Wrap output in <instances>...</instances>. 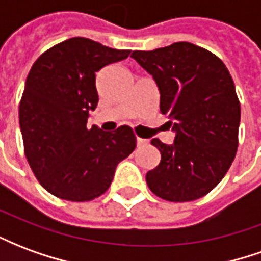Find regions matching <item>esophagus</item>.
<instances>
[{
	"instance_id": "esophagus-1",
	"label": "esophagus",
	"mask_w": 261,
	"mask_h": 261,
	"mask_svg": "<svg viewBox=\"0 0 261 261\" xmlns=\"http://www.w3.org/2000/svg\"><path fill=\"white\" fill-rule=\"evenodd\" d=\"M145 144H148L147 140H144V138H140V137H137V145H138V147H141V145H145Z\"/></svg>"
}]
</instances>
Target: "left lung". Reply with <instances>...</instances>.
<instances>
[{
  "instance_id": "obj_1",
  "label": "left lung",
  "mask_w": 261,
  "mask_h": 261,
  "mask_svg": "<svg viewBox=\"0 0 261 261\" xmlns=\"http://www.w3.org/2000/svg\"><path fill=\"white\" fill-rule=\"evenodd\" d=\"M158 86L161 113L173 144L153 138L161 162L147 173L153 194L173 202L205 196L224 179L238 149L241 103L229 71L205 48L187 42L133 51Z\"/></svg>"
}]
</instances>
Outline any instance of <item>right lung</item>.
Segmentation results:
<instances>
[{
    "mask_svg": "<svg viewBox=\"0 0 261 261\" xmlns=\"http://www.w3.org/2000/svg\"><path fill=\"white\" fill-rule=\"evenodd\" d=\"M85 37H72L32 65L19 105L25 155L37 180L53 196L89 201L106 192L117 165L136 148L128 125L88 128L99 102L96 72L130 56Z\"/></svg>",
    "mask_w": 261,
    "mask_h": 261,
    "instance_id": "1",
    "label": "right lung"
}]
</instances>
